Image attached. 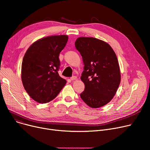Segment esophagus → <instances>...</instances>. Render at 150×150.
Listing matches in <instances>:
<instances>
[{"label": "esophagus", "instance_id": "34e87169", "mask_svg": "<svg viewBox=\"0 0 150 150\" xmlns=\"http://www.w3.org/2000/svg\"><path fill=\"white\" fill-rule=\"evenodd\" d=\"M76 78H77V77H76V76H73L72 77H71V78H70V80H71V81H73V80H76Z\"/></svg>", "mask_w": 150, "mask_h": 150}]
</instances>
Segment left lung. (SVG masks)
I'll list each match as a JSON object with an SVG mask.
<instances>
[{"mask_svg": "<svg viewBox=\"0 0 150 150\" xmlns=\"http://www.w3.org/2000/svg\"><path fill=\"white\" fill-rule=\"evenodd\" d=\"M75 47L84 64L81 80L85 89L80 97L92 108L103 106L113 98L120 83L116 54L107 42L95 38H78Z\"/></svg>", "mask_w": 150, "mask_h": 150, "instance_id": "obj_1", "label": "left lung"}]
</instances>
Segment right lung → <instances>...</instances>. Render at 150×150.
<instances>
[{
    "mask_svg": "<svg viewBox=\"0 0 150 150\" xmlns=\"http://www.w3.org/2000/svg\"><path fill=\"white\" fill-rule=\"evenodd\" d=\"M68 41L67 35L50 36L31 44L23 57L21 79L30 97L39 103L55 98L66 84L59 76V54Z\"/></svg>",
    "mask_w": 150,
    "mask_h": 150,
    "instance_id": "right-lung-1",
    "label": "right lung"
}]
</instances>
